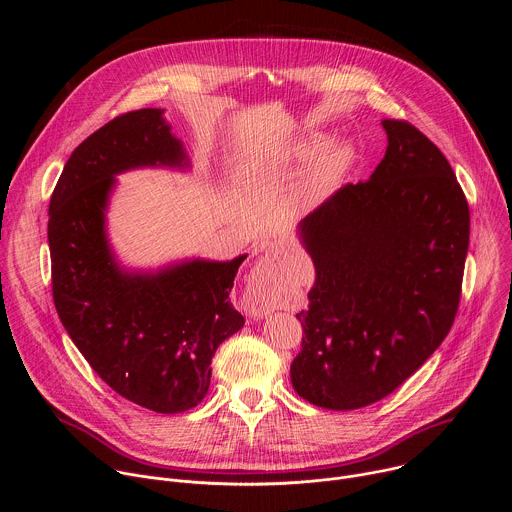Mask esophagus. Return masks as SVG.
<instances>
[{
  "instance_id": "esophagus-1",
  "label": "esophagus",
  "mask_w": 512,
  "mask_h": 512,
  "mask_svg": "<svg viewBox=\"0 0 512 512\" xmlns=\"http://www.w3.org/2000/svg\"><path fill=\"white\" fill-rule=\"evenodd\" d=\"M271 247H273V243H265L261 249L269 251ZM241 306L253 318H263V316H267V314H271L275 310L273 279H269L267 273L257 271V273L251 275L249 285H247L245 294L241 298Z\"/></svg>"
}]
</instances>
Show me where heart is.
<instances>
[{
	"label": "heart",
	"instance_id": "obj_1",
	"mask_svg": "<svg viewBox=\"0 0 512 512\" xmlns=\"http://www.w3.org/2000/svg\"><path fill=\"white\" fill-rule=\"evenodd\" d=\"M320 145V139H304L291 143L285 158L287 160H306L312 156ZM354 145L348 141H334L326 148H322L314 160L310 162L308 170L304 172L302 180L298 182V188L291 196V208L296 212H312L322 202H326L344 182L346 174L354 166ZM267 172V164L253 166L251 162H241L237 168V174L243 182H255L261 174Z\"/></svg>",
	"mask_w": 512,
	"mask_h": 512
}]
</instances>
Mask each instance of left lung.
<instances>
[{
  "instance_id": "left-lung-1",
  "label": "left lung",
  "mask_w": 512,
  "mask_h": 512,
  "mask_svg": "<svg viewBox=\"0 0 512 512\" xmlns=\"http://www.w3.org/2000/svg\"><path fill=\"white\" fill-rule=\"evenodd\" d=\"M387 152L298 225L316 279L291 385L312 405L367 407L407 381L448 336L462 291L470 210L419 129L383 119Z\"/></svg>"
}]
</instances>
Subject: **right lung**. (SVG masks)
I'll return each instance as SVG.
<instances>
[{
    "instance_id": "1",
    "label": "right lung",
    "mask_w": 512,
    "mask_h": 512,
    "mask_svg": "<svg viewBox=\"0 0 512 512\" xmlns=\"http://www.w3.org/2000/svg\"><path fill=\"white\" fill-rule=\"evenodd\" d=\"M137 168H190L164 109L115 117L64 164L48 210L52 296L68 336L115 393L180 413L204 399L218 344L245 324L229 294L247 255L123 267L107 237V208L115 176Z\"/></svg>"
}]
</instances>
